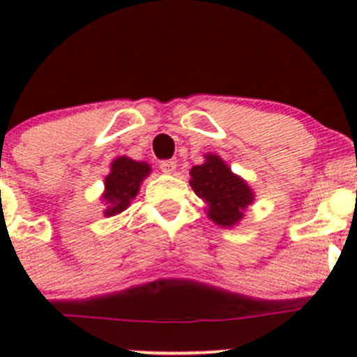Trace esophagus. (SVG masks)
Masks as SVG:
<instances>
[{"label": "esophagus", "instance_id": "34e87169", "mask_svg": "<svg viewBox=\"0 0 357 357\" xmlns=\"http://www.w3.org/2000/svg\"><path fill=\"white\" fill-rule=\"evenodd\" d=\"M176 162L174 160H162L160 162V171L164 172V174H174L176 172Z\"/></svg>", "mask_w": 357, "mask_h": 357}]
</instances>
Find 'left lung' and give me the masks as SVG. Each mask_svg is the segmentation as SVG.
I'll use <instances>...</instances> for the list:
<instances>
[{
  "label": "left lung",
  "mask_w": 357,
  "mask_h": 357,
  "mask_svg": "<svg viewBox=\"0 0 357 357\" xmlns=\"http://www.w3.org/2000/svg\"><path fill=\"white\" fill-rule=\"evenodd\" d=\"M200 165L190 169V186L205 202L207 218L219 228H233L254 204L255 193L243 178L231 171L218 153H205Z\"/></svg>",
  "instance_id": "8db88e82"
}]
</instances>
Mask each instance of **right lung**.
I'll use <instances>...</instances> for the list:
<instances>
[{"label":"right lung","mask_w":357,"mask_h":357,"mask_svg":"<svg viewBox=\"0 0 357 357\" xmlns=\"http://www.w3.org/2000/svg\"><path fill=\"white\" fill-rule=\"evenodd\" d=\"M152 172V167L146 162L132 160L129 157H117L112 160L110 172L105 176V190L102 193L103 215L112 218L129 207L131 200L136 199L143 179Z\"/></svg>","instance_id":"right-lung-1"}]
</instances>
